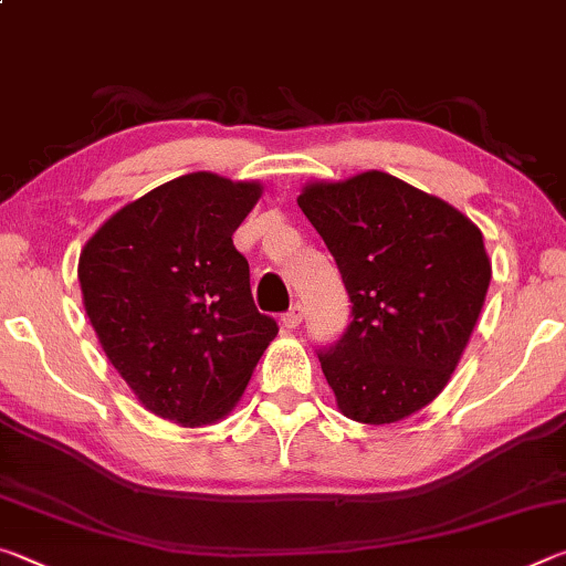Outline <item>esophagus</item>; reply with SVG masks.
I'll use <instances>...</instances> for the list:
<instances>
[{
    "label": "esophagus",
    "instance_id": "1",
    "mask_svg": "<svg viewBox=\"0 0 566 566\" xmlns=\"http://www.w3.org/2000/svg\"><path fill=\"white\" fill-rule=\"evenodd\" d=\"M302 319H304V310H302L300 304H294L292 310L286 312L284 317H282V327H284V329H296V327H300V324H302Z\"/></svg>",
    "mask_w": 566,
    "mask_h": 566
}]
</instances>
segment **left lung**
Wrapping results in <instances>:
<instances>
[{
    "label": "left lung",
    "instance_id": "obj_1",
    "mask_svg": "<svg viewBox=\"0 0 566 566\" xmlns=\"http://www.w3.org/2000/svg\"><path fill=\"white\" fill-rule=\"evenodd\" d=\"M302 212L339 266L352 302L342 337L319 349L344 417L391 424L447 387L492 280L479 227L387 171L312 181Z\"/></svg>",
    "mask_w": 566,
    "mask_h": 566
}]
</instances>
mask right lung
<instances>
[{
    "label": "right lung",
    "instance_id": "obj_1",
    "mask_svg": "<svg viewBox=\"0 0 566 566\" xmlns=\"http://www.w3.org/2000/svg\"><path fill=\"white\" fill-rule=\"evenodd\" d=\"M260 197L256 181L191 171L122 207L82 249L84 310L151 415L181 427L224 419L280 332L254 306L232 242Z\"/></svg>",
    "mask_w": 566,
    "mask_h": 566
}]
</instances>
